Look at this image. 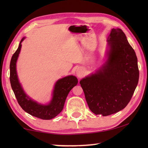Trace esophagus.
I'll use <instances>...</instances> for the list:
<instances>
[{
    "label": "esophagus",
    "mask_w": 148,
    "mask_h": 148,
    "mask_svg": "<svg viewBox=\"0 0 148 148\" xmlns=\"http://www.w3.org/2000/svg\"><path fill=\"white\" fill-rule=\"evenodd\" d=\"M76 74H77V76H78V77H81V76H82L81 71H76Z\"/></svg>",
    "instance_id": "1"
}]
</instances>
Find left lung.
<instances>
[{"label":"left lung","instance_id":"8db88e82","mask_svg":"<svg viewBox=\"0 0 148 148\" xmlns=\"http://www.w3.org/2000/svg\"><path fill=\"white\" fill-rule=\"evenodd\" d=\"M107 42L106 61L79 82L89 109L102 116L126 107L139 79L136 53L122 30L112 29Z\"/></svg>","mask_w":148,"mask_h":148}]
</instances>
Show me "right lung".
<instances>
[{"label": "right lung", "mask_w": 148, "mask_h": 148, "mask_svg": "<svg viewBox=\"0 0 148 148\" xmlns=\"http://www.w3.org/2000/svg\"><path fill=\"white\" fill-rule=\"evenodd\" d=\"M25 37L20 41L19 47L14 53L11 59L10 70V80L12 90L15 94L17 101L24 111L32 116L38 118L48 120L56 117L63 109L65 101L69 92L77 84V79L76 76L70 75L57 80L54 86L52 92V98L49 103L43 104L38 103L29 97L22 87L19 81L17 74L16 63L21 48V42Z\"/></svg>", "instance_id": "right-lung-1"}]
</instances>
